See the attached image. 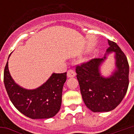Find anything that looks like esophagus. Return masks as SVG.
<instances>
[{
  "label": "esophagus",
  "mask_w": 134,
  "mask_h": 134,
  "mask_svg": "<svg viewBox=\"0 0 134 134\" xmlns=\"http://www.w3.org/2000/svg\"><path fill=\"white\" fill-rule=\"evenodd\" d=\"M75 71L72 70H68V72H67V77H75Z\"/></svg>",
  "instance_id": "1"
}]
</instances>
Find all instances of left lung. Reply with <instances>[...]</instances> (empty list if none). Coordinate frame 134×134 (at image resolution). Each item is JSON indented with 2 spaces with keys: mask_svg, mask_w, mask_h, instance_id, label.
<instances>
[{
  "mask_svg": "<svg viewBox=\"0 0 134 134\" xmlns=\"http://www.w3.org/2000/svg\"><path fill=\"white\" fill-rule=\"evenodd\" d=\"M109 47L103 58L93 59L76 67L82 97L85 105L93 112H108L121 103L129 87V66L118 44L108 40ZM114 52L115 70L108 77L100 72L106 55Z\"/></svg>",
  "mask_w": 134,
  "mask_h": 134,
  "instance_id": "8db88e82",
  "label": "left lung"
}]
</instances>
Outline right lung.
Wrapping results in <instances>:
<instances>
[{"label": "right lung", "instance_id": "1", "mask_svg": "<svg viewBox=\"0 0 134 134\" xmlns=\"http://www.w3.org/2000/svg\"><path fill=\"white\" fill-rule=\"evenodd\" d=\"M66 80L67 72L53 73L37 88L25 89L13 80L8 70V62L3 77L5 87L13 105L24 115L32 119L52 118L59 112L61 108L62 88Z\"/></svg>", "mask_w": 134, "mask_h": 134}]
</instances>
